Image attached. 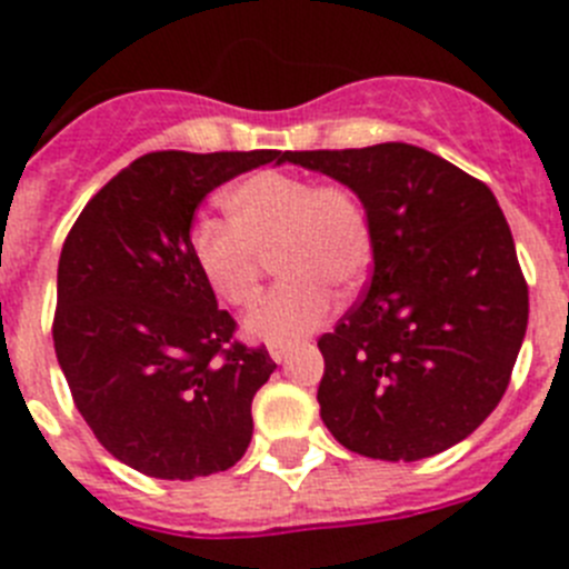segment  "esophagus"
Returning <instances> with one entry per match:
<instances>
[{
    "mask_svg": "<svg viewBox=\"0 0 569 569\" xmlns=\"http://www.w3.org/2000/svg\"><path fill=\"white\" fill-rule=\"evenodd\" d=\"M268 350H270V359L279 361V365L281 361H288V356H290V345H270Z\"/></svg>",
    "mask_w": 569,
    "mask_h": 569,
    "instance_id": "34e87169",
    "label": "esophagus"
}]
</instances>
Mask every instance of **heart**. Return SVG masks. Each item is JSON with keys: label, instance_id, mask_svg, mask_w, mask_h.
I'll return each mask as SVG.
<instances>
[{"label": "heart", "instance_id": "obj_1", "mask_svg": "<svg viewBox=\"0 0 569 569\" xmlns=\"http://www.w3.org/2000/svg\"><path fill=\"white\" fill-rule=\"evenodd\" d=\"M230 222L204 216L190 228V256L208 288L228 305L259 290L261 253L273 248L279 284L244 319L253 339L296 341L336 308L333 288L356 290L373 259V233L353 190L261 170L224 193Z\"/></svg>", "mask_w": 569, "mask_h": 569}]
</instances>
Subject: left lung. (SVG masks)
Here are the masks:
<instances>
[{"mask_svg":"<svg viewBox=\"0 0 569 569\" xmlns=\"http://www.w3.org/2000/svg\"><path fill=\"white\" fill-rule=\"evenodd\" d=\"M359 196L373 233L365 296L319 339L321 421L367 459L459 445L505 396L527 330V281L485 182L425 148L284 150Z\"/></svg>","mask_w":569,"mask_h":569,"instance_id":"left-lung-1","label":"left lung"}]
</instances>
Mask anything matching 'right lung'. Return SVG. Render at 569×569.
<instances>
[{
	"instance_id": "right-lung-1",
	"label": "right lung",
	"mask_w": 569,
	"mask_h": 569,
	"mask_svg": "<svg viewBox=\"0 0 569 569\" xmlns=\"http://www.w3.org/2000/svg\"><path fill=\"white\" fill-rule=\"evenodd\" d=\"M281 150L136 159L64 239L53 347L79 413L110 456L190 481L233 467L253 436L250 405L276 361L233 339L236 321L190 256L204 196Z\"/></svg>"
}]
</instances>
